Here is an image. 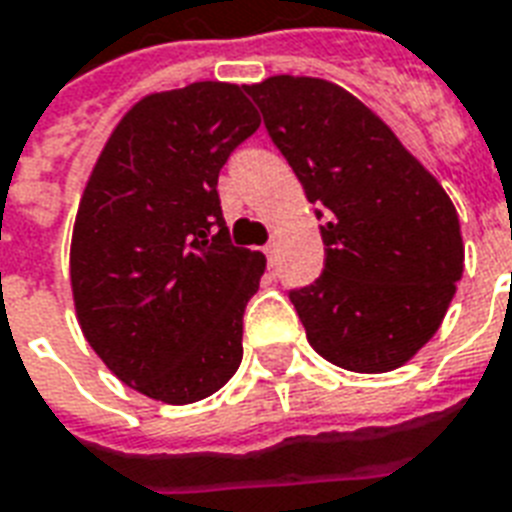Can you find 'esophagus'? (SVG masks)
I'll return each mask as SVG.
<instances>
[{"label": "esophagus", "mask_w": 512, "mask_h": 512, "mask_svg": "<svg viewBox=\"0 0 512 512\" xmlns=\"http://www.w3.org/2000/svg\"><path fill=\"white\" fill-rule=\"evenodd\" d=\"M264 253H267L269 264H275V256H277V240H275V237H272V240L264 245Z\"/></svg>", "instance_id": "1"}]
</instances>
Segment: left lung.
Masks as SVG:
<instances>
[{
    "label": "left lung",
    "instance_id": "8db88e82",
    "mask_svg": "<svg viewBox=\"0 0 512 512\" xmlns=\"http://www.w3.org/2000/svg\"><path fill=\"white\" fill-rule=\"evenodd\" d=\"M245 93L326 219L323 275L291 291L307 342L347 371L400 368L441 328L465 269L454 202L390 125L336 82L277 74Z\"/></svg>",
    "mask_w": 512,
    "mask_h": 512
}]
</instances>
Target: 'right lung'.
Segmentation results:
<instances>
[{
    "instance_id": "right-lung-1",
    "label": "right lung",
    "mask_w": 512,
    "mask_h": 512,
    "mask_svg": "<svg viewBox=\"0 0 512 512\" xmlns=\"http://www.w3.org/2000/svg\"><path fill=\"white\" fill-rule=\"evenodd\" d=\"M261 125L232 82L144 95L95 160L71 235V293L87 344L120 382L186 406L243 360V312L264 253L237 248L219 170Z\"/></svg>"
}]
</instances>
